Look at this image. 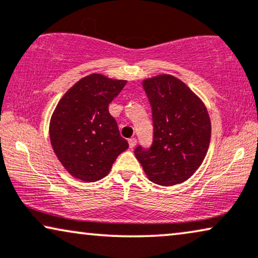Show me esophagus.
Masks as SVG:
<instances>
[{
  "instance_id": "obj_1",
  "label": "esophagus",
  "mask_w": 258,
  "mask_h": 258,
  "mask_svg": "<svg viewBox=\"0 0 258 258\" xmlns=\"http://www.w3.org/2000/svg\"><path fill=\"white\" fill-rule=\"evenodd\" d=\"M128 145H130V147H131V149H133V147L137 145V139L136 138L128 139Z\"/></svg>"
}]
</instances>
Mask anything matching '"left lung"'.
Wrapping results in <instances>:
<instances>
[{"label": "left lung", "instance_id": "left-lung-1", "mask_svg": "<svg viewBox=\"0 0 258 258\" xmlns=\"http://www.w3.org/2000/svg\"><path fill=\"white\" fill-rule=\"evenodd\" d=\"M152 107L153 142L137 146L135 154L153 183L176 185L188 179L203 163L211 138L207 107L172 75L143 81Z\"/></svg>", "mask_w": 258, "mask_h": 258}]
</instances>
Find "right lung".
I'll return each mask as SVG.
<instances>
[{
	"label": "right lung",
	"instance_id": "add662e5",
	"mask_svg": "<svg viewBox=\"0 0 258 258\" xmlns=\"http://www.w3.org/2000/svg\"><path fill=\"white\" fill-rule=\"evenodd\" d=\"M125 85V80L91 74L68 89L55 108L49 123L51 146L64 169L78 179L100 180L128 149L108 112Z\"/></svg>",
	"mask_w": 258,
	"mask_h": 258
}]
</instances>
